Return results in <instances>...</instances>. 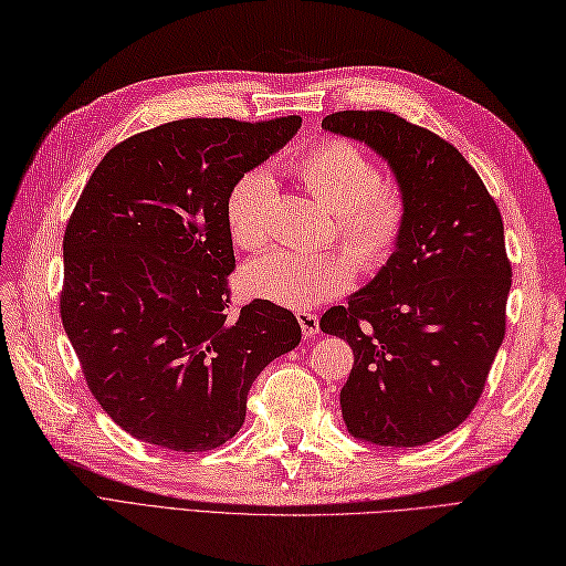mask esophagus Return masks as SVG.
<instances>
[{
	"label": "esophagus",
	"instance_id": "34e87169",
	"mask_svg": "<svg viewBox=\"0 0 566 566\" xmlns=\"http://www.w3.org/2000/svg\"><path fill=\"white\" fill-rule=\"evenodd\" d=\"M296 317H298L301 332H303V335H306V337H315L317 332H321V317H317L315 313H311V311H298Z\"/></svg>",
	"mask_w": 566,
	"mask_h": 566
}]
</instances>
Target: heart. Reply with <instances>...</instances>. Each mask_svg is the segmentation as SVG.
Segmentation results:
<instances>
[{
	"mask_svg": "<svg viewBox=\"0 0 566 566\" xmlns=\"http://www.w3.org/2000/svg\"><path fill=\"white\" fill-rule=\"evenodd\" d=\"M294 171L306 191L335 212V234L364 272H378L399 249L407 227V191L395 177H382L373 157L346 138L311 145ZM272 179L251 169L231 186L227 227L243 251H258L272 239ZM356 277V265L342 251L303 255L272 251L241 270V286L251 296L306 311L339 296Z\"/></svg>",
	"mask_w": 566,
	"mask_h": 566,
	"instance_id": "heart-1",
	"label": "heart"
}]
</instances>
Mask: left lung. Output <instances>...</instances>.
Here are the masks:
<instances>
[{
  "mask_svg": "<svg viewBox=\"0 0 566 566\" xmlns=\"http://www.w3.org/2000/svg\"><path fill=\"white\" fill-rule=\"evenodd\" d=\"M323 126L378 150L409 202L389 263L321 317L354 352L344 423L373 444H426L467 421L504 339L502 214L469 159L423 126L382 109L335 112Z\"/></svg>",
  "mask_w": 566,
  "mask_h": 566,
  "instance_id": "left-lung-1",
  "label": "left lung"
}]
</instances>
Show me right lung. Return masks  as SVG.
Returning <instances> with one entry per match:
<instances>
[{
  "label": "right lung",
  "instance_id": "obj_1",
  "mask_svg": "<svg viewBox=\"0 0 566 566\" xmlns=\"http://www.w3.org/2000/svg\"><path fill=\"white\" fill-rule=\"evenodd\" d=\"M301 117L179 119L103 157L64 231L60 313L99 407L134 438L208 452L234 438L253 380L301 342L292 311H231L227 198Z\"/></svg>",
  "mask_w": 566,
  "mask_h": 566
}]
</instances>
